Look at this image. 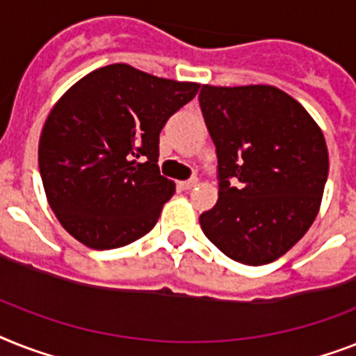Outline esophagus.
<instances>
[{
	"instance_id": "obj_1",
	"label": "esophagus",
	"mask_w": 356,
	"mask_h": 356,
	"mask_svg": "<svg viewBox=\"0 0 356 356\" xmlns=\"http://www.w3.org/2000/svg\"><path fill=\"white\" fill-rule=\"evenodd\" d=\"M195 184H197V179H188V181H181V183H179V188L184 190V192H188V190H192Z\"/></svg>"
}]
</instances>
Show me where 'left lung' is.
Segmentation results:
<instances>
[{"label":"left lung","instance_id":"1","mask_svg":"<svg viewBox=\"0 0 356 356\" xmlns=\"http://www.w3.org/2000/svg\"><path fill=\"white\" fill-rule=\"evenodd\" d=\"M199 106L219 179L218 203L199 218L204 236L234 261H274L320 210L329 172L322 129L273 86H203Z\"/></svg>","mask_w":356,"mask_h":356}]
</instances>
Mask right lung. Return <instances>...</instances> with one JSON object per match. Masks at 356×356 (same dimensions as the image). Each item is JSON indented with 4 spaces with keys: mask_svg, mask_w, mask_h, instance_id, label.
<instances>
[{
    "mask_svg": "<svg viewBox=\"0 0 356 356\" xmlns=\"http://www.w3.org/2000/svg\"><path fill=\"white\" fill-rule=\"evenodd\" d=\"M197 91L199 83L113 63L86 74L54 104L38 164L49 204L74 239L109 250L155 227L175 192L159 172V133Z\"/></svg>",
    "mask_w": 356,
    "mask_h": 356,
    "instance_id": "right-lung-1",
    "label": "right lung"
}]
</instances>
